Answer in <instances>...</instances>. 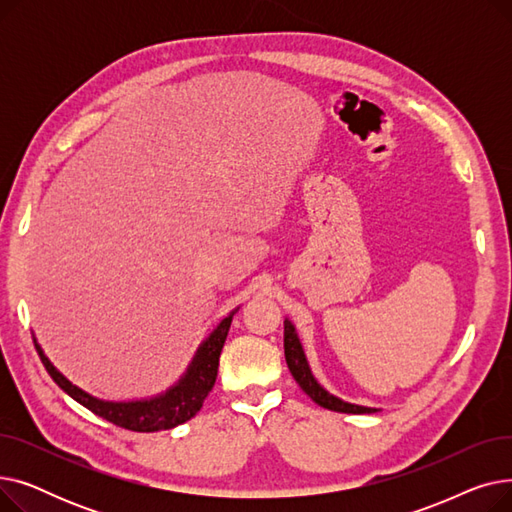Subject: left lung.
Wrapping results in <instances>:
<instances>
[{
  "instance_id": "1",
  "label": "left lung",
  "mask_w": 512,
  "mask_h": 512,
  "mask_svg": "<svg viewBox=\"0 0 512 512\" xmlns=\"http://www.w3.org/2000/svg\"><path fill=\"white\" fill-rule=\"evenodd\" d=\"M284 357H286V365L292 373V378L297 380V384L303 388V392L307 396H311L313 402H317L319 407L336 411V413H351V415H365V413H378L380 409L375 407H363V405H355V402L342 400L340 396L328 392L324 386L317 382L315 375L311 373L305 348L301 344L299 332L294 328L292 321L286 317L284 319Z\"/></svg>"
}]
</instances>
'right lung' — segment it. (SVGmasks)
<instances>
[{
	"mask_svg": "<svg viewBox=\"0 0 512 512\" xmlns=\"http://www.w3.org/2000/svg\"><path fill=\"white\" fill-rule=\"evenodd\" d=\"M240 307L232 309L220 324L215 328L197 348L191 363H188L186 371L180 375V380L172 384L166 392H159L149 398H137V400H103L97 398L83 388L72 384L66 375L53 365L41 344L35 340L37 353L51 375V380L56 382L70 398H74L78 405H83L91 413L103 417L118 427L130 429V432H161V429H172L191 417H195L207 394L211 392L215 378H218V365H220V353L224 348L232 317Z\"/></svg>",
	"mask_w": 512,
	"mask_h": 512,
	"instance_id": "obj_1",
	"label": "right lung"
}]
</instances>
